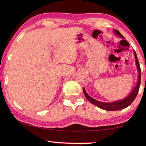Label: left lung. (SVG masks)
<instances>
[{
    "mask_svg": "<svg viewBox=\"0 0 146 146\" xmlns=\"http://www.w3.org/2000/svg\"><path fill=\"white\" fill-rule=\"evenodd\" d=\"M113 31H114V33L117 35L118 36H120V37L122 38H125L124 36H123L119 31L117 30V29H113ZM133 53H134V56L135 58V63L137 68L138 76L137 84H136V86H135V88L133 89V90L131 91V92L129 95L125 98H123V99L114 101V102H100V101L94 99V98H93L92 97H91L86 91L85 88H84L83 89L84 93L86 98H87V99L90 101L91 104L95 105L96 106L100 108V109H102V110H104L106 111H117V110H123V109L128 107V106H129L133 102V100L135 99V98L137 97V94L138 93V90H139V88L140 85V80H141V70H140V68L139 62H138L137 54H136L135 50H133Z\"/></svg>",
    "mask_w": 146,
    "mask_h": 146,
    "instance_id": "obj_1",
    "label": "left lung"
}]
</instances>
